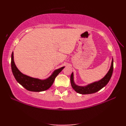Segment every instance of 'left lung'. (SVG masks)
<instances>
[{"instance_id": "1", "label": "left lung", "mask_w": 126, "mask_h": 126, "mask_svg": "<svg viewBox=\"0 0 126 126\" xmlns=\"http://www.w3.org/2000/svg\"><path fill=\"white\" fill-rule=\"evenodd\" d=\"M113 71V59H112L111 66H110L109 70L108 71L105 77L100 80L94 82L90 84H88L84 86H78L75 84L74 79V74L73 72L71 73L70 76V82L71 85L73 88L77 93L80 94H91L95 93L104 87L108 82H109L110 78H111L112 74Z\"/></svg>"}]
</instances>
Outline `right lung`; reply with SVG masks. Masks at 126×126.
Instances as JSON below:
<instances>
[{"label": "right lung", "instance_id": "obj_1", "mask_svg": "<svg viewBox=\"0 0 126 126\" xmlns=\"http://www.w3.org/2000/svg\"><path fill=\"white\" fill-rule=\"evenodd\" d=\"M65 66L54 70L49 77L45 79L33 78L23 74L17 68L14 61L13 52L11 55V68L15 79L19 84L26 89L32 92H42L48 90L53 84L54 80Z\"/></svg>", "mask_w": 126, "mask_h": 126}]
</instances>
